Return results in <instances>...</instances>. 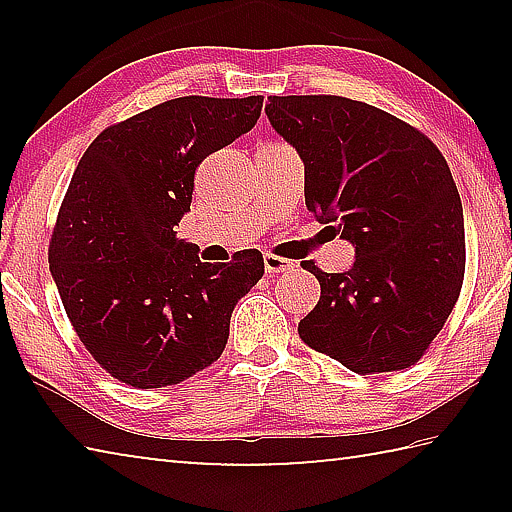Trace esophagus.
Segmentation results:
<instances>
[{
	"mask_svg": "<svg viewBox=\"0 0 512 512\" xmlns=\"http://www.w3.org/2000/svg\"><path fill=\"white\" fill-rule=\"evenodd\" d=\"M264 268H266L268 275L287 273V271H293V268H296V262H291V259H287V257L268 253V255H264Z\"/></svg>",
	"mask_w": 512,
	"mask_h": 512,
	"instance_id": "1",
	"label": "esophagus"
}]
</instances>
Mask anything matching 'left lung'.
<instances>
[{
	"mask_svg": "<svg viewBox=\"0 0 512 512\" xmlns=\"http://www.w3.org/2000/svg\"><path fill=\"white\" fill-rule=\"evenodd\" d=\"M266 115L305 162V203L357 248L325 273L300 320L309 348L359 375L404 370L429 350L465 275L463 205L427 135L386 110L334 94L268 97Z\"/></svg>",
	"mask_w": 512,
	"mask_h": 512,
	"instance_id": "left-lung-1",
	"label": "left lung"
}]
</instances>
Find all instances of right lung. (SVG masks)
Segmentation results:
<instances>
[{
    "label": "right lung",
    "mask_w": 512,
    "mask_h": 512,
    "mask_svg": "<svg viewBox=\"0 0 512 512\" xmlns=\"http://www.w3.org/2000/svg\"><path fill=\"white\" fill-rule=\"evenodd\" d=\"M264 97H178L108 126L76 167L49 268L94 361L135 388L185 381L221 357L237 300L264 275L259 250L205 264L176 239L201 162L248 133Z\"/></svg>",
    "instance_id": "right-lung-1"
}]
</instances>
